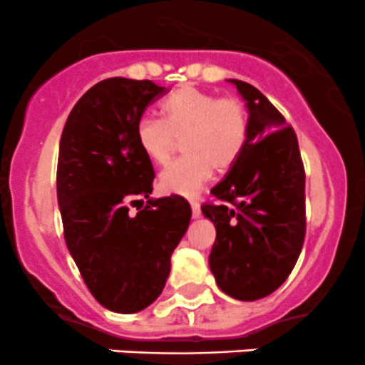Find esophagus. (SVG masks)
Instances as JSON below:
<instances>
[{
	"label": "esophagus",
	"mask_w": 365,
	"mask_h": 365,
	"mask_svg": "<svg viewBox=\"0 0 365 365\" xmlns=\"http://www.w3.org/2000/svg\"><path fill=\"white\" fill-rule=\"evenodd\" d=\"M190 208H192V217L197 219L201 215V205L196 200H190Z\"/></svg>",
	"instance_id": "34e87169"
}]
</instances>
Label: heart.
Listing matches in <instances>:
<instances>
[{
  "label": "heart",
  "instance_id": "obj_1",
  "mask_svg": "<svg viewBox=\"0 0 365 365\" xmlns=\"http://www.w3.org/2000/svg\"><path fill=\"white\" fill-rule=\"evenodd\" d=\"M162 120L143 116L135 125V143L143 155L164 164L176 138L185 155L165 165L159 175L164 192L192 196L212 178L213 168L224 173L244 153L251 120L237 97H217L196 86H182L160 104Z\"/></svg>",
  "mask_w": 365,
  "mask_h": 365
}]
</instances>
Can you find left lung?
I'll list each match as a JSON object with an SVG mask.
<instances>
[{
	"mask_svg": "<svg viewBox=\"0 0 365 365\" xmlns=\"http://www.w3.org/2000/svg\"><path fill=\"white\" fill-rule=\"evenodd\" d=\"M247 102L251 132L244 153L201 212L215 226L210 270L237 300L274 293L288 279L305 238V171L284 116L252 84L230 79Z\"/></svg>",
	"mask_w": 365,
	"mask_h": 365,
	"instance_id": "left-lung-1",
	"label": "left lung"
}]
</instances>
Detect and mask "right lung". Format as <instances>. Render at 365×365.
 <instances>
[{"label": "right lung", "instance_id": "obj_1", "mask_svg": "<svg viewBox=\"0 0 365 365\" xmlns=\"http://www.w3.org/2000/svg\"><path fill=\"white\" fill-rule=\"evenodd\" d=\"M164 93L152 81H101L73 106L60 139L65 242L95 300L121 314L159 298L192 215L182 196L150 197L155 173L135 143V125ZM138 197L149 201L134 216L128 205Z\"/></svg>", "mask_w": 365, "mask_h": 365}]
</instances>
